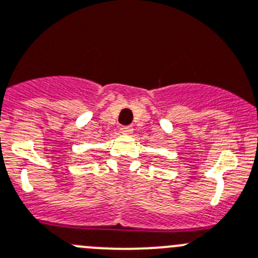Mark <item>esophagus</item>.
<instances>
[{
  "instance_id": "34e87169",
  "label": "esophagus",
  "mask_w": 258,
  "mask_h": 258,
  "mask_svg": "<svg viewBox=\"0 0 258 258\" xmlns=\"http://www.w3.org/2000/svg\"><path fill=\"white\" fill-rule=\"evenodd\" d=\"M119 131L123 135H131L134 132V128H132V126H122Z\"/></svg>"
}]
</instances>
